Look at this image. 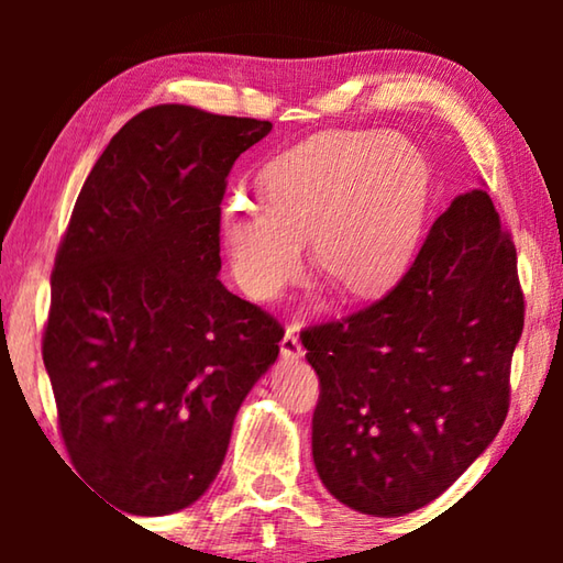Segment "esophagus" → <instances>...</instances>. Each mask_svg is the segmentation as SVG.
Segmentation results:
<instances>
[{
  "mask_svg": "<svg viewBox=\"0 0 563 563\" xmlns=\"http://www.w3.org/2000/svg\"><path fill=\"white\" fill-rule=\"evenodd\" d=\"M280 352L285 360H300L302 357V345L298 340V330H295L292 325L285 328V335L280 340Z\"/></svg>",
  "mask_w": 563,
  "mask_h": 563,
  "instance_id": "34e87169",
  "label": "esophagus"
}]
</instances>
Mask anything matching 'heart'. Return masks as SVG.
Instances as JSON below:
<instances>
[{"label": "heart", "instance_id": "b5f03b06", "mask_svg": "<svg viewBox=\"0 0 563 563\" xmlns=\"http://www.w3.org/2000/svg\"><path fill=\"white\" fill-rule=\"evenodd\" d=\"M263 201L231 196L221 233L241 288L278 298L298 278L305 238L318 268L347 295L393 285L412 261L430 203V164L387 131H325L261 170Z\"/></svg>", "mask_w": 563, "mask_h": 563}]
</instances>
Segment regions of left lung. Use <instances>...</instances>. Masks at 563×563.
<instances>
[{"mask_svg": "<svg viewBox=\"0 0 563 563\" xmlns=\"http://www.w3.org/2000/svg\"><path fill=\"white\" fill-rule=\"evenodd\" d=\"M521 330L517 247L474 188L385 298L300 332L320 377L312 460L332 497L402 517L450 489L507 419Z\"/></svg>", "mask_w": 563, "mask_h": 563, "instance_id": "left-lung-1", "label": "left lung"}]
</instances>
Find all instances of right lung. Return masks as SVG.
<instances>
[{
    "mask_svg": "<svg viewBox=\"0 0 563 563\" xmlns=\"http://www.w3.org/2000/svg\"><path fill=\"white\" fill-rule=\"evenodd\" d=\"M271 129L184 103L136 113L56 253L42 355L62 440L81 479L133 517L203 497L280 352V322L218 280L225 178Z\"/></svg>",
    "mask_w": 563,
    "mask_h": 563,
    "instance_id": "add662e5",
    "label": "right lung"
}]
</instances>
